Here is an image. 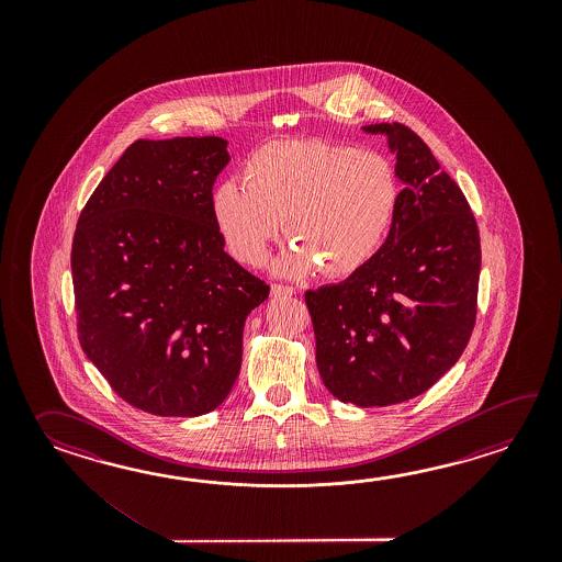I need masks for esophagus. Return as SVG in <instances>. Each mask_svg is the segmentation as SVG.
<instances>
[{"label": "esophagus", "instance_id": "1", "mask_svg": "<svg viewBox=\"0 0 562 562\" xmlns=\"http://www.w3.org/2000/svg\"><path fill=\"white\" fill-rule=\"evenodd\" d=\"M271 295H273V297H293V295H295V289H293V286L279 285V283H276V285H271Z\"/></svg>", "mask_w": 562, "mask_h": 562}]
</instances>
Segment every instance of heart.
I'll return each instance as SVG.
<instances>
[{"label": "heart", "mask_w": 562, "mask_h": 562, "mask_svg": "<svg viewBox=\"0 0 562 562\" xmlns=\"http://www.w3.org/2000/svg\"><path fill=\"white\" fill-rule=\"evenodd\" d=\"M240 182L211 194V213L228 252L263 263L283 228L297 240L277 273L305 277L319 269L346 277L370 263L392 227L400 182L392 162L371 150L323 140H277L255 150Z\"/></svg>", "instance_id": "b5f03b06"}]
</instances>
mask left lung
<instances>
[{"instance_id":"1","label":"left lung","mask_w":562,"mask_h":562,"mask_svg":"<svg viewBox=\"0 0 562 562\" xmlns=\"http://www.w3.org/2000/svg\"><path fill=\"white\" fill-rule=\"evenodd\" d=\"M363 131L387 136L404 184L392 227L370 263L305 303L325 387L382 407L430 390L467 349L482 255L467 196L428 144L400 122Z\"/></svg>"}]
</instances>
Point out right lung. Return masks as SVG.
<instances>
[{"mask_svg":"<svg viewBox=\"0 0 562 562\" xmlns=\"http://www.w3.org/2000/svg\"><path fill=\"white\" fill-rule=\"evenodd\" d=\"M228 160L218 136L136 140L74 233L80 346L124 402L155 416L194 418L225 402L245 319L269 297L213 221Z\"/></svg>","mask_w":562,"mask_h":562,"instance_id":"add662e5","label":"right lung"}]
</instances>
